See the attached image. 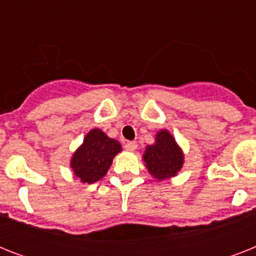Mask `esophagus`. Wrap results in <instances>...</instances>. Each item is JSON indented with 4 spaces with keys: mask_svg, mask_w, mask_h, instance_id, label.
I'll return each mask as SVG.
<instances>
[{
    "mask_svg": "<svg viewBox=\"0 0 256 256\" xmlns=\"http://www.w3.org/2000/svg\"><path fill=\"white\" fill-rule=\"evenodd\" d=\"M136 146H138V144H136V142H134V140H128V142L124 144V148L128 150V152H134L136 148Z\"/></svg>",
    "mask_w": 256,
    "mask_h": 256,
    "instance_id": "esophagus-1",
    "label": "esophagus"
}]
</instances>
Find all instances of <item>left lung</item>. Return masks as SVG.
Listing matches in <instances>:
<instances>
[{
  "instance_id": "obj_1",
  "label": "left lung",
  "mask_w": 256,
  "mask_h": 256,
  "mask_svg": "<svg viewBox=\"0 0 256 256\" xmlns=\"http://www.w3.org/2000/svg\"><path fill=\"white\" fill-rule=\"evenodd\" d=\"M148 172L158 180L172 178L183 166V152L168 130L156 132V144H148L144 154Z\"/></svg>"
}]
</instances>
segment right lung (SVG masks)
<instances>
[{"mask_svg": "<svg viewBox=\"0 0 256 256\" xmlns=\"http://www.w3.org/2000/svg\"><path fill=\"white\" fill-rule=\"evenodd\" d=\"M120 152L122 146L118 140L108 138L100 128H92L72 156L70 168L82 183H94L106 175Z\"/></svg>", "mask_w": 256, "mask_h": 256, "instance_id": "obj_1", "label": "right lung"}]
</instances>
